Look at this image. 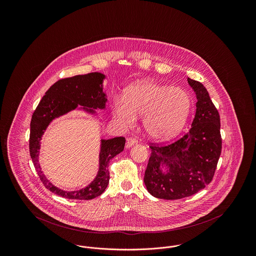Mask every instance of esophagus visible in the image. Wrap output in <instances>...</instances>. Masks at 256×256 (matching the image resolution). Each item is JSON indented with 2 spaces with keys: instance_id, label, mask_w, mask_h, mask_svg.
Here are the masks:
<instances>
[{
  "instance_id": "esophagus-1",
  "label": "esophagus",
  "mask_w": 256,
  "mask_h": 256,
  "mask_svg": "<svg viewBox=\"0 0 256 256\" xmlns=\"http://www.w3.org/2000/svg\"><path fill=\"white\" fill-rule=\"evenodd\" d=\"M137 140L134 138V137H128V139H126V148H130V146H134V145H136L137 144Z\"/></svg>"
}]
</instances>
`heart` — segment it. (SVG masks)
<instances>
[{
    "label": "heart",
    "mask_w": 256,
    "mask_h": 256,
    "mask_svg": "<svg viewBox=\"0 0 256 256\" xmlns=\"http://www.w3.org/2000/svg\"><path fill=\"white\" fill-rule=\"evenodd\" d=\"M191 108V98L180 87L156 82L136 84L126 89L124 98L113 102V118L124 128L134 126L136 116L148 136L156 140L174 137L186 122Z\"/></svg>",
    "instance_id": "obj_1"
}]
</instances>
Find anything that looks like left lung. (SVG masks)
Here are the masks:
<instances>
[{"mask_svg":"<svg viewBox=\"0 0 256 256\" xmlns=\"http://www.w3.org/2000/svg\"><path fill=\"white\" fill-rule=\"evenodd\" d=\"M196 95V110L189 132L169 144L150 143L144 182L150 195L180 200L194 195L212 182L222 152L220 120L206 88L188 78ZM170 170L163 174L160 168Z\"/></svg>","mask_w":256,"mask_h":256,"instance_id":"obj_1","label":"left lung"}]
</instances>
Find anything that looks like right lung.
<instances>
[{
    "label": "right lung",
    "mask_w": 256,
    "mask_h": 256,
    "mask_svg": "<svg viewBox=\"0 0 256 256\" xmlns=\"http://www.w3.org/2000/svg\"><path fill=\"white\" fill-rule=\"evenodd\" d=\"M104 76L100 73L78 74L58 80L50 87L34 110L30 121V154L32 159L40 180L50 192L69 200H92L102 195L110 182V170L108 169L110 159L124 150L126 139L115 137L102 140L100 154V170L94 182L84 189L74 192H66L54 186L42 174L38 164V150L41 136L50 121L56 117L74 110L78 104L104 108L106 98L102 92V82ZM94 112L93 110H90Z\"/></svg>",
    "instance_id": "1"
}]
</instances>
